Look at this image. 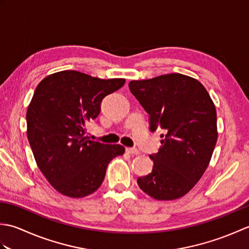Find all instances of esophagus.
Segmentation results:
<instances>
[{
  "instance_id": "1",
  "label": "esophagus",
  "mask_w": 249,
  "mask_h": 249,
  "mask_svg": "<svg viewBox=\"0 0 249 249\" xmlns=\"http://www.w3.org/2000/svg\"><path fill=\"white\" fill-rule=\"evenodd\" d=\"M126 152L129 153L131 155H138L140 153L137 149H134V147H126Z\"/></svg>"
}]
</instances>
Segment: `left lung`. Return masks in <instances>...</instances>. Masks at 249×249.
Instances as JSON below:
<instances>
[{
    "label": "left lung",
    "instance_id": "1",
    "mask_svg": "<svg viewBox=\"0 0 249 249\" xmlns=\"http://www.w3.org/2000/svg\"><path fill=\"white\" fill-rule=\"evenodd\" d=\"M129 89L150 115V130L161 129L157 153L150 155L152 172L139 187L156 200H174L192 189L212 157L217 141L215 106L196 79L169 73L130 81Z\"/></svg>",
    "mask_w": 249,
    "mask_h": 249
}]
</instances>
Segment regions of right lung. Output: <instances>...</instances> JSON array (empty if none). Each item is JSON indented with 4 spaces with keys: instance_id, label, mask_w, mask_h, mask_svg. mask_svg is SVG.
I'll return each mask as SVG.
<instances>
[{
    "instance_id": "right-lung-1",
    "label": "right lung",
    "mask_w": 249,
    "mask_h": 249,
    "mask_svg": "<svg viewBox=\"0 0 249 249\" xmlns=\"http://www.w3.org/2000/svg\"><path fill=\"white\" fill-rule=\"evenodd\" d=\"M125 79L94 78L76 71L46 77L37 86L26 112L28 139L37 166L57 192L82 198L102 185L108 163L125 147L84 137L107 95Z\"/></svg>"
}]
</instances>
